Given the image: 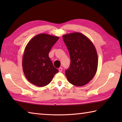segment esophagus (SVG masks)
I'll return each instance as SVG.
<instances>
[{
	"label": "esophagus",
	"instance_id": "34e87169",
	"mask_svg": "<svg viewBox=\"0 0 122 122\" xmlns=\"http://www.w3.org/2000/svg\"><path fill=\"white\" fill-rule=\"evenodd\" d=\"M59 71L60 72H61L62 71V67H60L59 68Z\"/></svg>",
	"mask_w": 122,
	"mask_h": 122
}]
</instances>
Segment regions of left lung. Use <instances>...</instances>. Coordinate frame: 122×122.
Wrapping results in <instances>:
<instances>
[{"mask_svg": "<svg viewBox=\"0 0 122 122\" xmlns=\"http://www.w3.org/2000/svg\"><path fill=\"white\" fill-rule=\"evenodd\" d=\"M69 51L71 64L65 71L68 81L83 86L92 79L97 69L98 57L94 45L87 37L75 32L63 36Z\"/></svg>", "mask_w": 122, "mask_h": 122, "instance_id": "obj_1", "label": "left lung"}]
</instances>
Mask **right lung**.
Listing matches in <instances>:
<instances>
[{
    "mask_svg": "<svg viewBox=\"0 0 122 122\" xmlns=\"http://www.w3.org/2000/svg\"><path fill=\"white\" fill-rule=\"evenodd\" d=\"M59 39L57 36L39 34L27 45L22 57V68L27 79L31 83L40 87L46 86L58 73L48 54Z\"/></svg>",
    "mask_w": 122,
    "mask_h": 122,
    "instance_id": "obj_1",
    "label": "right lung"
}]
</instances>
